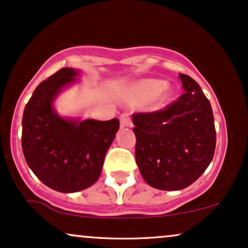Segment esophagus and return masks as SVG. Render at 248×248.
<instances>
[{"label": "esophagus", "instance_id": "1", "mask_svg": "<svg viewBox=\"0 0 248 248\" xmlns=\"http://www.w3.org/2000/svg\"><path fill=\"white\" fill-rule=\"evenodd\" d=\"M119 121H121L122 127L132 126V121H131V117H130V113H127V112L122 113L121 117H119Z\"/></svg>", "mask_w": 248, "mask_h": 248}]
</instances>
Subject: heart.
<instances>
[{
    "mask_svg": "<svg viewBox=\"0 0 248 248\" xmlns=\"http://www.w3.org/2000/svg\"><path fill=\"white\" fill-rule=\"evenodd\" d=\"M139 93L143 94L144 97H151L158 93L160 102H165L169 98L171 90L169 87H165V82L159 79H147L141 82L138 85Z\"/></svg>",
    "mask_w": 248,
    "mask_h": 248,
    "instance_id": "obj_1",
    "label": "heart"
}]
</instances>
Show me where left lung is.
<instances>
[{
	"label": "left lung",
	"instance_id": "obj_1",
	"mask_svg": "<svg viewBox=\"0 0 248 248\" xmlns=\"http://www.w3.org/2000/svg\"><path fill=\"white\" fill-rule=\"evenodd\" d=\"M185 93L164 109L135 112V155L152 187L177 191L204 173L216 150L212 108L198 83L179 75Z\"/></svg>",
	"mask_w": 248,
	"mask_h": 248
}]
</instances>
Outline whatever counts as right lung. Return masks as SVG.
<instances>
[{"label": "right lung", "mask_w": 248, "mask_h": 248, "mask_svg": "<svg viewBox=\"0 0 248 248\" xmlns=\"http://www.w3.org/2000/svg\"><path fill=\"white\" fill-rule=\"evenodd\" d=\"M78 72L63 68L41 83L24 108L22 150L36 177L52 190L72 193L93 185L104 157L119 129L110 121H68L52 109L61 89L75 82Z\"/></svg>", "instance_id": "1"}]
</instances>
